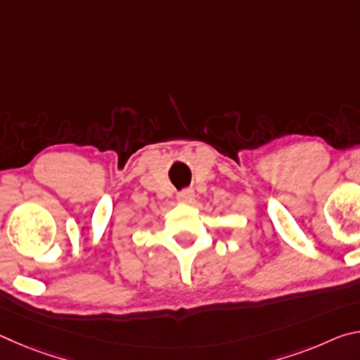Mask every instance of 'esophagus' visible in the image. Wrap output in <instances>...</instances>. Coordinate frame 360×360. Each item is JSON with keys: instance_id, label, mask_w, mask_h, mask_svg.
<instances>
[{"instance_id": "1", "label": "esophagus", "mask_w": 360, "mask_h": 360, "mask_svg": "<svg viewBox=\"0 0 360 360\" xmlns=\"http://www.w3.org/2000/svg\"><path fill=\"white\" fill-rule=\"evenodd\" d=\"M193 198H195V193H193L192 188H186V191H182V192L178 195V202H179V203H184V205L192 203Z\"/></svg>"}]
</instances>
